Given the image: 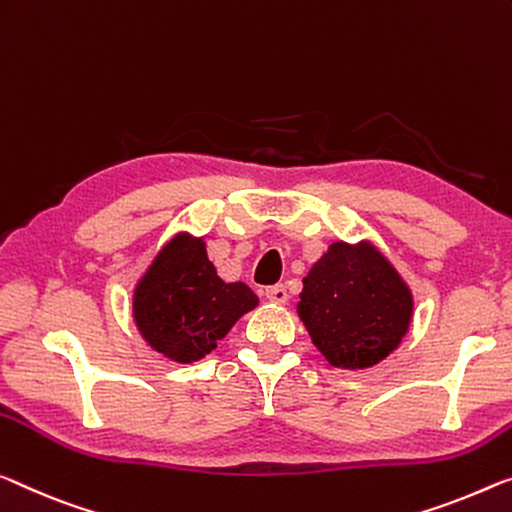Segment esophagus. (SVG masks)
<instances>
[{
	"label": "esophagus",
	"mask_w": 512,
	"mask_h": 512,
	"mask_svg": "<svg viewBox=\"0 0 512 512\" xmlns=\"http://www.w3.org/2000/svg\"><path fill=\"white\" fill-rule=\"evenodd\" d=\"M265 297L270 302H274V304H286L288 290H286V286H283V283H277V286L265 288Z\"/></svg>",
	"instance_id": "34e87169"
}]
</instances>
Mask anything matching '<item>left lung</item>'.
Here are the masks:
<instances>
[{
    "label": "left lung",
    "instance_id": "obj_1",
    "mask_svg": "<svg viewBox=\"0 0 512 512\" xmlns=\"http://www.w3.org/2000/svg\"><path fill=\"white\" fill-rule=\"evenodd\" d=\"M302 283L297 313L336 368L375 366L410 329V288L371 242H334Z\"/></svg>",
    "mask_w": 512,
    "mask_h": 512
}]
</instances>
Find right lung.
I'll return each instance as SVG.
<instances>
[{
  "instance_id": "obj_1",
  "label": "right lung",
  "mask_w": 512,
  "mask_h": 512,
  "mask_svg": "<svg viewBox=\"0 0 512 512\" xmlns=\"http://www.w3.org/2000/svg\"><path fill=\"white\" fill-rule=\"evenodd\" d=\"M256 304L258 297L245 283L217 277L206 242L178 233L139 279L132 313L153 350L178 364H190L215 350Z\"/></svg>"
}]
</instances>
